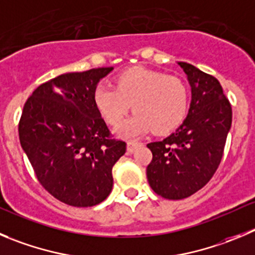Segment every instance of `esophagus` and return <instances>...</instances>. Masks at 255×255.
Returning a JSON list of instances; mask_svg holds the SVG:
<instances>
[{"instance_id":"obj_1","label":"esophagus","mask_w":255,"mask_h":255,"mask_svg":"<svg viewBox=\"0 0 255 255\" xmlns=\"http://www.w3.org/2000/svg\"><path fill=\"white\" fill-rule=\"evenodd\" d=\"M138 146H139V142H137V141L127 142V151L129 152V153H132V152L134 151V149L137 148Z\"/></svg>"}]
</instances>
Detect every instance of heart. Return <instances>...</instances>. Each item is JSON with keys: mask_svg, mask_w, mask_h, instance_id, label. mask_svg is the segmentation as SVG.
Segmentation results:
<instances>
[{"mask_svg": "<svg viewBox=\"0 0 255 255\" xmlns=\"http://www.w3.org/2000/svg\"><path fill=\"white\" fill-rule=\"evenodd\" d=\"M93 102L111 126L120 125L132 106L135 113L116 129L121 137L129 138L151 129L163 134L176 129L186 118L189 89L181 78L133 66L116 78L114 87L97 85Z\"/></svg>", "mask_w": 255, "mask_h": 255, "instance_id": "obj_1", "label": "heart"}]
</instances>
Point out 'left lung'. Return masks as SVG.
Instances as JSON below:
<instances>
[{
  "label": "left lung",
  "instance_id": "left-lung-1",
  "mask_svg": "<svg viewBox=\"0 0 255 255\" xmlns=\"http://www.w3.org/2000/svg\"><path fill=\"white\" fill-rule=\"evenodd\" d=\"M177 64L191 85L189 113L176 132L147 144L152 152L147 166L148 184L168 200L191 196L210 181L223 158L233 116L216 78L191 64Z\"/></svg>",
  "mask_w": 255,
  "mask_h": 255
}]
</instances>
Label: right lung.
Wrapping results in <instances>:
<instances>
[{"mask_svg":"<svg viewBox=\"0 0 255 255\" xmlns=\"http://www.w3.org/2000/svg\"><path fill=\"white\" fill-rule=\"evenodd\" d=\"M113 68L61 74L34 90L18 123L20 143L37 181L64 204L88 208L113 187L112 168L126 153L93 102L99 80Z\"/></svg>","mask_w":255,"mask_h":255,"instance_id":"1","label":"right lung"}]
</instances>
